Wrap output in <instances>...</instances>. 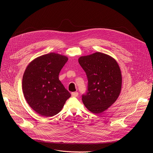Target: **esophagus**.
Returning <instances> with one entry per match:
<instances>
[{"label":"esophagus","instance_id":"34e87169","mask_svg":"<svg viewBox=\"0 0 153 153\" xmlns=\"http://www.w3.org/2000/svg\"><path fill=\"white\" fill-rule=\"evenodd\" d=\"M78 92H72L71 94V95L72 96V97H77L78 96Z\"/></svg>","mask_w":153,"mask_h":153}]
</instances>
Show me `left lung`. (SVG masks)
<instances>
[{
    "label": "left lung",
    "mask_w": 153,
    "mask_h": 153,
    "mask_svg": "<svg viewBox=\"0 0 153 153\" xmlns=\"http://www.w3.org/2000/svg\"><path fill=\"white\" fill-rule=\"evenodd\" d=\"M78 61L88 79L87 92L82 97L83 103L92 113L101 114L114 103L121 92L120 66L111 56L100 52L81 56Z\"/></svg>",
    "instance_id": "1"
}]
</instances>
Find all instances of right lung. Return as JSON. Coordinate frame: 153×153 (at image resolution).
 <instances>
[{
	"mask_svg": "<svg viewBox=\"0 0 153 153\" xmlns=\"http://www.w3.org/2000/svg\"><path fill=\"white\" fill-rule=\"evenodd\" d=\"M67 56L50 53L35 58L22 79L24 97L30 107L42 117H53L62 110L71 94L59 80Z\"/></svg>",
	"mask_w": 153,
	"mask_h": 153,
	"instance_id": "obj_1",
	"label": "right lung"
}]
</instances>
